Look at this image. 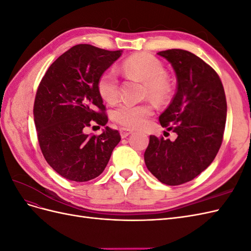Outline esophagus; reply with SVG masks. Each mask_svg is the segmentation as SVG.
I'll list each match as a JSON object with an SVG mask.
<instances>
[{
  "label": "esophagus",
  "instance_id": "esophagus-1",
  "mask_svg": "<svg viewBox=\"0 0 251 251\" xmlns=\"http://www.w3.org/2000/svg\"><path fill=\"white\" fill-rule=\"evenodd\" d=\"M133 130H131V128H127V127H121L120 128V135H121V138H126L127 137L128 135L133 134Z\"/></svg>",
  "mask_w": 251,
  "mask_h": 251
}]
</instances>
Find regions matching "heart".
Listing matches in <instances>:
<instances>
[{
    "instance_id": "obj_1",
    "label": "heart",
    "mask_w": 251,
    "mask_h": 251,
    "mask_svg": "<svg viewBox=\"0 0 251 251\" xmlns=\"http://www.w3.org/2000/svg\"><path fill=\"white\" fill-rule=\"evenodd\" d=\"M121 70L126 76L144 82V92L156 101L162 102L170 97L171 81L166 76L161 60L153 54L138 53L127 57L121 65ZM97 89L105 101L115 102L119 97V83L115 71L113 69L104 71L98 78ZM151 114L153 105L150 103L123 102L113 110L112 119L124 126L136 128L143 126Z\"/></svg>"
}]
</instances>
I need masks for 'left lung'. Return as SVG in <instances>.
I'll list each match as a JSON object with an SVG mask.
<instances>
[{
    "instance_id": "1",
    "label": "left lung",
    "mask_w": 251,
    "mask_h": 251,
    "mask_svg": "<svg viewBox=\"0 0 251 251\" xmlns=\"http://www.w3.org/2000/svg\"><path fill=\"white\" fill-rule=\"evenodd\" d=\"M177 76V92L160 116L163 127L177 134L175 141L150 136L144 151L148 170L166 185H180L206 170L222 144L227 103L217 72L182 49L157 53Z\"/></svg>"
}]
</instances>
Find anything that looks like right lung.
<instances>
[{"mask_svg": "<svg viewBox=\"0 0 251 251\" xmlns=\"http://www.w3.org/2000/svg\"><path fill=\"white\" fill-rule=\"evenodd\" d=\"M121 53L76 45L48 68L37 88L33 115L40 148L51 168L68 180L100 176L121 139L109 126L100 135L85 134L92 124L108 123L97 81Z\"/></svg>", "mask_w": 251, "mask_h": 251, "instance_id": "1", "label": "right lung"}]
</instances>
